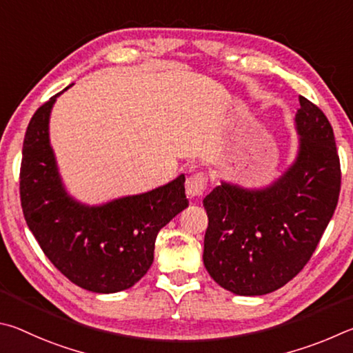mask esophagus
I'll use <instances>...</instances> for the list:
<instances>
[{
	"label": "esophagus",
	"mask_w": 353,
	"mask_h": 353,
	"mask_svg": "<svg viewBox=\"0 0 353 353\" xmlns=\"http://www.w3.org/2000/svg\"><path fill=\"white\" fill-rule=\"evenodd\" d=\"M206 183L208 178L203 173H196V175H192L188 178L186 181V194L190 199H195V196H201L203 192L206 190Z\"/></svg>",
	"instance_id": "esophagus-1"
}]
</instances>
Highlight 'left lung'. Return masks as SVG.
Returning <instances> with one entry per match:
<instances>
[{
	"instance_id": "8db88e82",
	"label": "left lung",
	"mask_w": 353,
	"mask_h": 353,
	"mask_svg": "<svg viewBox=\"0 0 353 353\" xmlns=\"http://www.w3.org/2000/svg\"><path fill=\"white\" fill-rule=\"evenodd\" d=\"M293 163L267 186L221 181L203 200L209 219L203 262L239 296L285 285L310 261L336 209L341 170L335 134L316 105L299 97Z\"/></svg>"
}]
</instances>
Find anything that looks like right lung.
<instances>
[{"mask_svg":"<svg viewBox=\"0 0 353 353\" xmlns=\"http://www.w3.org/2000/svg\"><path fill=\"white\" fill-rule=\"evenodd\" d=\"M61 92L35 111L24 136L20 172L24 219L46 257L71 282L92 293L122 292L150 268L161 228L189 206L186 178L181 173L164 186L101 205L74 199L49 138L51 111Z\"/></svg>","mask_w":353,"mask_h":353,"instance_id":"right-lung-1","label":"right lung"}]
</instances>
